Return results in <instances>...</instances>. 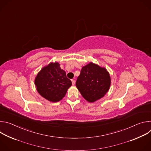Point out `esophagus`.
Returning <instances> with one entry per match:
<instances>
[{"label": "esophagus", "instance_id": "34e87169", "mask_svg": "<svg viewBox=\"0 0 151 151\" xmlns=\"http://www.w3.org/2000/svg\"><path fill=\"white\" fill-rule=\"evenodd\" d=\"M71 81H72V85H75V81L74 79H72V80H71Z\"/></svg>", "mask_w": 151, "mask_h": 151}]
</instances>
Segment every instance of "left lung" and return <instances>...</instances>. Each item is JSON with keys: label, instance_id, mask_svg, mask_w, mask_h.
Instances as JSON below:
<instances>
[{"label": "left lung", "instance_id": "obj_1", "mask_svg": "<svg viewBox=\"0 0 151 151\" xmlns=\"http://www.w3.org/2000/svg\"><path fill=\"white\" fill-rule=\"evenodd\" d=\"M111 83V76L107 69L90 62L82 67L76 86L86 100L93 103L107 93Z\"/></svg>", "mask_w": 151, "mask_h": 151}]
</instances>
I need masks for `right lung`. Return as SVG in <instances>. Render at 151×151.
<instances>
[{
  "label": "right lung",
  "mask_w": 151,
  "mask_h": 151,
  "mask_svg": "<svg viewBox=\"0 0 151 151\" xmlns=\"http://www.w3.org/2000/svg\"><path fill=\"white\" fill-rule=\"evenodd\" d=\"M35 85L42 97L51 102H58L65 96L72 82L55 61L41 69L35 78Z\"/></svg>",
  "instance_id": "add662e5"
}]
</instances>
